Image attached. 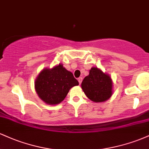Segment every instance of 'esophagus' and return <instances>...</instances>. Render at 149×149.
<instances>
[{
	"label": "esophagus",
	"instance_id": "34e87169",
	"mask_svg": "<svg viewBox=\"0 0 149 149\" xmlns=\"http://www.w3.org/2000/svg\"><path fill=\"white\" fill-rule=\"evenodd\" d=\"M78 82H79V84H81L82 80H83V78H82V77H80V78H78Z\"/></svg>",
	"mask_w": 149,
	"mask_h": 149
}]
</instances>
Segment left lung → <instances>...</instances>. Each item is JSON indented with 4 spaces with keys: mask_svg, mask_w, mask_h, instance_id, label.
Masks as SVG:
<instances>
[{
    "mask_svg": "<svg viewBox=\"0 0 149 149\" xmlns=\"http://www.w3.org/2000/svg\"><path fill=\"white\" fill-rule=\"evenodd\" d=\"M81 88L87 97L94 102H104L113 94V82L109 75L97 67H92L83 79Z\"/></svg>",
    "mask_w": 149,
    "mask_h": 149,
    "instance_id": "1",
    "label": "left lung"
}]
</instances>
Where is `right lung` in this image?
<instances>
[{"label":"right lung","instance_id":"1","mask_svg":"<svg viewBox=\"0 0 149 149\" xmlns=\"http://www.w3.org/2000/svg\"><path fill=\"white\" fill-rule=\"evenodd\" d=\"M78 85L73 73L59 64L40 71L36 79L35 90L44 102L56 105L64 100L70 89Z\"/></svg>","mask_w":149,"mask_h":149}]
</instances>
